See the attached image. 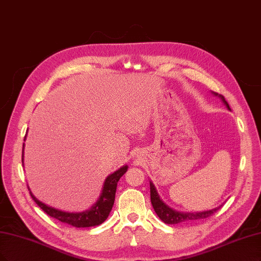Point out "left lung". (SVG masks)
<instances>
[{"mask_svg":"<svg viewBox=\"0 0 261 261\" xmlns=\"http://www.w3.org/2000/svg\"><path fill=\"white\" fill-rule=\"evenodd\" d=\"M215 96H218L222 102L226 105L228 108V110H231L229 103L224 99V97L222 95H219L217 93H213ZM150 196H151V203L152 206L156 213L158 216L162 221H164L167 224H177V223H184V222H190V221H195V220H200V219H205L211 217L214 213H216L220 207H216L211 211H205L201 213H184V212H177L173 208H170L168 205H166L163 201L161 200V197L156 191V189L154 185L150 181Z\"/></svg>","mask_w":261,"mask_h":261,"instance_id":"left-lung-1","label":"left lung"}]
</instances>
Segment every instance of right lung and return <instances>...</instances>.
Returning a JSON list of instances; mask_svg holds the SVG:
<instances>
[{"instance_id":"1","label":"right lung","mask_w":261,"mask_h":261,"mask_svg":"<svg viewBox=\"0 0 261 261\" xmlns=\"http://www.w3.org/2000/svg\"><path fill=\"white\" fill-rule=\"evenodd\" d=\"M25 140V137H24ZM24 147V143H23ZM22 163H23V149H22ZM128 166L125 165L120 169L116 170L113 174L107 177L106 181L103 184L102 192L99 196L98 201L92 206L88 211L82 213H68L56 210L50 206L40 202L37 197H35L32 192L30 191L31 197L33 201L39 205V207L46 213L48 216L55 218L61 222H65L73 226L75 228H88V227H95L99 226L109 216V214L113 207L114 199H115V192H116V186L120 180V178L127 172ZM29 188V187H28ZM30 190V189H29Z\"/></svg>"}]
</instances>
